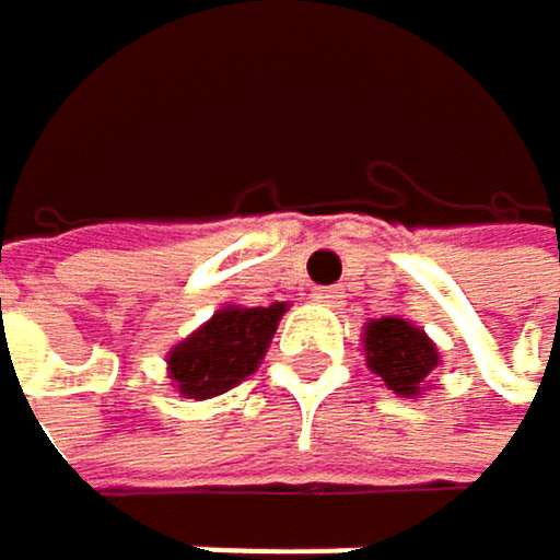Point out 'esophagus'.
I'll return each mask as SVG.
<instances>
[{
	"instance_id": "34e87169",
	"label": "esophagus",
	"mask_w": 560,
	"mask_h": 560,
	"mask_svg": "<svg viewBox=\"0 0 560 560\" xmlns=\"http://www.w3.org/2000/svg\"><path fill=\"white\" fill-rule=\"evenodd\" d=\"M314 301L324 304V307H338V304H341V293H338L335 287H317V290H314Z\"/></svg>"
}]
</instances>
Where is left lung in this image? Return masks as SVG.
Here are the masks:
<instances>
[{
  "mask_svg": "<svg viewBox=\"0 0 560 560\" xmlns=\"http://www.w3.org/2000/svg\"><path fill=\"white\" fill-rule=\"evenodd\" d=\"M361 351L369 372L385 382L388 392L398 398H422L432 385L435 369L443 364V354L435 341L409 317H378L364 324Z\"/></svg>",
  "mask_w": 560,
  "mask_h": 560,
  "instance_id": "left-lung-1",
  "label": "left lung"
}]
</instances>
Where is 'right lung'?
Segmentation results:
<instances>
[{"mask_svg":"<svg viewBox=\"0 0 560 560\" xmlns=\"http://www.w3.org/2000/svg\"><path fill=\"white\" fill-rule=\"evenodd\" d=\"M290 304L243 307L225 304L188 338H182L168 354V378L182 398H215L253 375L264 361L277 324Z\"/></svg>","mask_w":560,"mask_h":560,"instance_id":"obj_1","label":"right lung"}]
</instances>
